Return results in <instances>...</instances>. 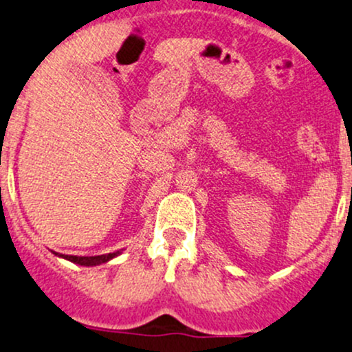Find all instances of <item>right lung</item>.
<instances>
[{
  "mask_svg": "<svg viewBox=\"0 0 352 352\" xmlns=\"http://www.w3.org/2000/svg\"><path fill=\"white\" fill-rule=\"evenodd\" d=\"M123 250H117V252H110V254H103V256H91V257H80V256H65V254H58L53 252L55 256L61 257V258H67V261L73 262V264H78V265H85V267H94V265H100V264H105V262L111 261L113 257H117L122 254Z\"/></svg>",
  "mask_w": 352,
  "mask_h": 352,
  "instance_id": "add662e5",
  "label": "right lung"
}]
</instances>
